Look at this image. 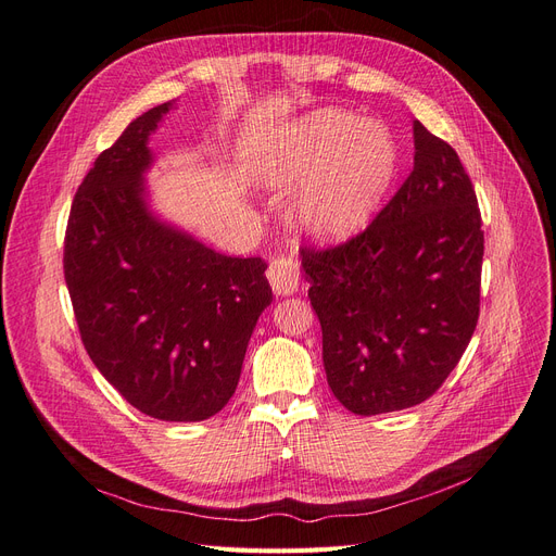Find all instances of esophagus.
<instances>
[{"mask_svg": "<svg viewBox=\"0 0 556 556\" xmlns=\"http://www.w3.org/2000/svg\"><path fill=\"white\" fill-rule=\"evenodd\" d=\"M267 279L277 295H293L300 286V265L293 256H279L267 267Z\"/></svg>", "mask_w": 556, "mask_h": 556, "instance_id": "esophagus-1", "label": "esophagus"}]
</instances>
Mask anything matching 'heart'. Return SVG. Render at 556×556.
Wrapping results in <instances>:
<instances>
[{"label":"heart","mask_w":556,"mask_h":556,"mask_svg":"<svg viewBox=\"0 0 556 556\" xmlns=\"http://www.w3.org/2000/svg\"><path fill=\"white\" fill-rule=\"evenodd\" d=\"M277 191L302 187L298 219L318 240H344L379 210L397 173V146L381 122L320 109L289 124L256 161Z\"/></svg>","instance_id":"b5f03b06"}]
</instances>
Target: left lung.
Segmentation results:
<instances>
[{
    "instance_id": "8db88e82",
    "label": "left lung",
    "mask_w": 556,
    "mask_h": 556,
    "mask_svg": "<svg viewBox=\"0 0 556 556\" xmlns=\"http://www.w3.org/2000/svg\"><path fill=\"white\" fill-rule=\"evenodd\" d=\"M414 170L351 240L302 247L332 395L357 416L429 400L480 314L485 238L457 152L414 122Z\"/></svg>"
}]
</instances>
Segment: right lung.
I'll list each match as a JSON object with an SVG mask.
<instances>
[{"mask_svg":"<svg viewBox=\"0 0 556 556\" xmlns=\"http://www.w3.org/2000/svg\"><path fill=\"white\" fill-rule=\"evenodd\" d=\"M170 105L136 117L85 175L64 236V279L105 381L150 418L199 422L236 392L273 289L265 261L217 254L148 210V138Z\"/></svg>","mask_w":556,"mask_h":556,"instance_id":"obj_1","label":"right lung"}]
</instances>
